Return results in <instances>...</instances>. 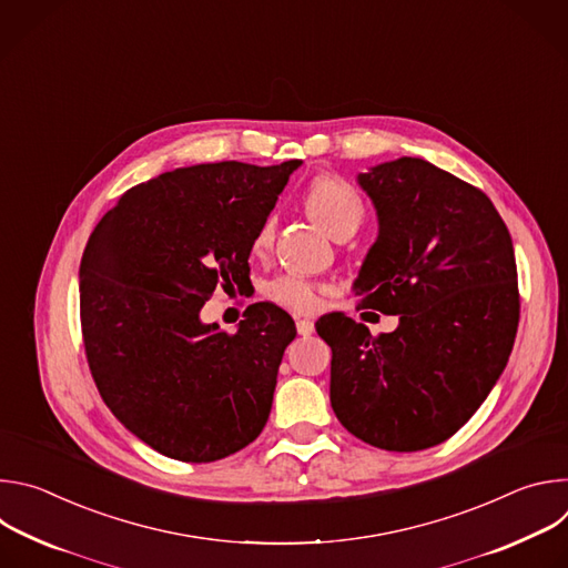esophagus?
Instances as JSON below:
<instances>
[{
    "mask_svg": "<svg viewBox=\"0 0 568 568\" xmlns=\"http://www.w3.org/2000/svg\"><path fill=\"white\" fill-rule=\"evenodd\" d=\"M296 333H298L301 337H310V335L314 333V323H312L310 318H298V321H296Z\"/></svg>",
    "mask_w": 568,
    "mask_h": 568,
    "instance_id": "obj_1",
    "label": "esophagus"
}]
</instances>
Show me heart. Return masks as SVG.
<instances>
[{"label": "heart", "instance_id": "obj_1", "mask_svg": "<svg viewBox=\"0 0 568 568\" xmlns=\"http://www.w3.org/2000/svg\"><path fill=\"white\" fill-rule=\"evenodd\" d=\"M305 209L310 217L331 235L342 224L351 220H362L364 213V204L357 191L348 182L333 175H321L307 186ZM272 233V222H263L252 242L254 254H263L270 247ZM265 296L294 312H314L321 305V290L314 283L294 274L278 276L272 283H267Z\"/></svg>", "mask_w": 568, "mask_h": 568}]
</instances>
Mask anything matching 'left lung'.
<instances>
[{"label": "left lung", "instance_id": "1", "mask_svg": "<svg viewBox=\"0 0 568 568\" xmlns=\"http://www.w3.org/2000/svg\"><path fill=\"white\" fill-rule=\"evenodd\" d=\"M377 237L353 285L399 314L373 337L344 312L316 321L333 348L331 404L359 440L418 452L454 436L501 377L519 326L515 250L483 191L420 156L357 175Z\"/></svg>", "mask_w": 568, "mask_h": 568}]
</instances>
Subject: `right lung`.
I'll use <instances>...</instances> for the list:
<instances>
[{"label":"right lung","mask_w":568,"mask_h":568,"mask_svg":"<svg viewBox=\"0 0 568 568\" xmlns=\"http://www.w3.org/2000/svg\"><path fill=\"white\" fill-rule=\"evenodd\" d=\"M301 159L175 169L121 195L80 261V323L101 397L154 452L220 460L263 432L292 316L245 310L233 335L200 318L250 274L252 242Z\"/></svg>","instance_id":"add662e5"}]
</instances>
